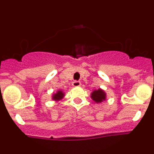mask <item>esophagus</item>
<instances>
[{
  "label": "esophagus",
  "instance_id": "esophagus-1",
  "mask_svg": "<svg viewBox=\"0 0 154 154\" xmlns=\"http://www.w3.org/2000/svg\"><path fill=\"white\" fill-rule=\"evenodd\" d=\"M72 85L74 87H79L81 86V82L79 81H74L72 82Z\"/></svg>",
  "mask_w": 154,
  "mask_h": 154
}]
</instances>
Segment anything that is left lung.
Masks as SVG:
<instances>
[{"label":"left lung","mask_w":154,"mask_h":154,"mask_svg":"<svg viewBox=\"0 0 154 154\" xmlns=\"http://www.w3.org/2000/svg\"><path fill=\"white\" fill-rule=\"evenodd\" d=\"M91 99L96 103H101L103 101L106 100V93L103 89H95L91 92Z\"/></svg>","instance_id":"left-lung-1"}]
</instances>
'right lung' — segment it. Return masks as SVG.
<instances>
[{
	"mask_svg": "<svg viewBox=\"0 0 154 154\" xmlns=\"http://www.w3.org/2000/svg\"><path fill=\"white\" fill-rule=\"evenodd\" d=\"M64 96H65V92H63L62 90H58L55 93L52 94L51 99H52L53 101L58 102L62 100L64 98Z\"/></svg>",
	"mask_w": 154,
	"mask_h": 154,
	"instance_id": "right-lung-1",
	"label": "right lung"
}]
</instances>
